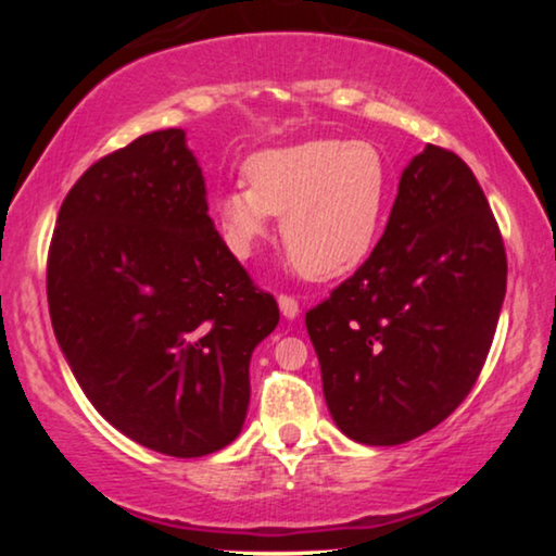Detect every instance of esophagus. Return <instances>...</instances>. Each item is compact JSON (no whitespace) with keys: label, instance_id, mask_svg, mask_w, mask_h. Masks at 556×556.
<instances>
[{"label":"esophagus","instance_id":"1","mask_svg":"<svg viewBox=\"0 0 556 556\" xmlns=\"http://www.w3.org/2000/svg\"><path fill=\"white\" fill-rule=\"evenodd\" d=\"M278 308L288 321H293V318L299 316V301H295L293 295H278Z\"/></svg>","mask_w":556,"mask_h":556}]
</instances>
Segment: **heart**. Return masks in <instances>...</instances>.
<instances>
[{"label":"heart","instance_id":"obj_1","mask_svg":"<svg viewBox=\"0 0 556 556\" xmlns=\"http://www.w3.org/2000/svg\"><path fill=\"white\" fill-rule=\"evenodd\" d=\"M247 185L219 189L212 212L227 250L250 257L280 217V238L303 276L339 278L367 261L390 210V166L371 141L306 139L245 162Z\"/></svg>","mask_w":556,"mask_h":556}]
</instances>
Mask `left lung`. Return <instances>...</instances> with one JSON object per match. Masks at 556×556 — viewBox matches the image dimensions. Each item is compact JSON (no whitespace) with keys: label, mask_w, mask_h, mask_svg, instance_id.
<instances>
[{"label":"left lung","mask_w":556,"mask_h":556,"mask_svg":"<svg viewBox=\"0 0 556 556\" xmlns=\"http://www.w3.org/2000/svg\"><path fill=\"white\" fill-rule=\"evenodd\" d=\"M506 295V253L481 185L428 143L405 166L382 240L306 314L337 428L400 445L466 400Z\"/></svg>","instance_id":"8db88e82"}]
</instances>
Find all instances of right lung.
Here are the masks:
<instances>
[{
    "instance_id": "1",
    "label": "right lung",
    "mask_w": 556,
    "mask_h": 556,
    "mask_svg": "<svg viewBox=\"0 0 556 556\" xmlns=\"http://www.w3.org/2000/svg\"><path fill=\"white\" fill-rule=\"evenodd\" d=\"M48 303L80 390L126 438L200 458L240 435L250 356L280 314L215 230L181 128L139 136L75 181Z\"/></svg>"
}]
</instances>
